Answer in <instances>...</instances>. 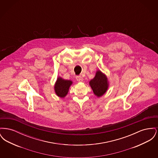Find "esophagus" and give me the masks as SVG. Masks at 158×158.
<instances>
[{
  "mask_svg": "<svg viewBox=\"0 0 158 158\" xmlns=\"http://www.w3.org/2000/svg\"><path fill=\"white\" fill-rule=\"evenodd\" d=\"M76 80H77L78 82H83V79L82 77H81V76H77L76 77Z\"/></svg>",
  "mask_w": 158,
  "mask_h": 158,
  "instance_id": "esophagus-1",
  "label": "esophagus"
}]
</instances>
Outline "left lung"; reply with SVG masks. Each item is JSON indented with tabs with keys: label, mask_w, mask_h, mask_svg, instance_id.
I'll use <instances>...</instances> for the list:
<instances>
[{
	"label": "left lung",
	"mask_w": 158,
	"mask_h": 158,
	"mask_svg": "<svg viewBox=\"0 0 158 158\" xmlns=\"http://www.w3.org/2000/svg\"><path fill=\"white\" fill-rule=\"evenodd\" d=\"M94 93L98 97L104 94L108 89L107 78L101 71H97L95 77L89 82Z\"/></svg>",
	"instance_id": "left-lung-1"
}]
</instances>
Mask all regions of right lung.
I'll return each mask as SVG.
<instances>
[{
  "label": "right lung",
  "instance_id": "right-lung-1",
  "mask_svg": "<svg viewBox=\"0 0 158 158\" xmlns=\"http://www.w3.org/2000/svg\"><path fill=\"white\" fill-rule=\"evenodd\" d=\"M72 83V82L71 81L64 80L61 77H59L54 86L55 92L57 96L61 98H64L67 95L69 87Z\"/></svg>",
  "mask_w": 158,
  "mask_h": 158
}]
</instances>
